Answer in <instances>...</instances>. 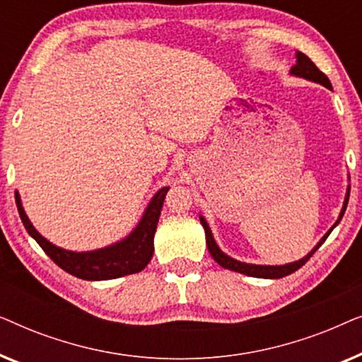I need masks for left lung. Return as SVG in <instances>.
I'll return each instance as SVG.
<instances>
[{"mask_svg": "<svg viewBox=\"0 0 362 362\" xmlns=\"http://www.w3.org/2000/svg\"><path fill=\"white\" fill-rule=\"evenodd\" d=\"M290 74H291V76H296V77H303V78H306V81L321 83V86H325L326 88H329V90H333L329 78L326 77L325 74L315 66V62L311 61L308 56H305L303 52H296V64L293 67H291ZM348 201H349V187H348V192H346V199H344L343 209H341V214L338 217V221L334 222V226L331 227L328 232H326V234L323 235V239H321L318 244H316L315 249L311 250L308 255L303 257L301 260L291 262V264H286V265H254V264H244V262L230 259L229 255H226L224 252H222L219 247H217L214 237H212V232L209 229V226H207L204 217L201 216L199 219H201L202 227H204V230H206L207 249H209L212 259H214L221 267H224V269H229V270H234V272H239V274H244V275H249V276H257V279H281V276L293 274V272L298 270L300 267H303L306 262L310 260V257L320 249L321 244H323V242L326 240V237L331 234V230H333L334 227L339 224V221L343 219L346 206H348Z\"/></svg>", "mask_w": 362, "mask_h": 362, "instance_id": "obj_1", "label": "left lung"}]
</instances>
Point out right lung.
Returning a JSON list of instances; mask_svg holds the SVG:
<instances>
[{"instance_id":"add662e5","label":"right lung","mask_w":362,"mask_h":362,"mask_svg":"<svg viewBox=\"0 0 362 362\" xmlns=\"http://www.w3.org/2000/svg\"><path fill=\"white\" fill-rule=\"evenodd\" d=\"M170 187H161L160 191L153 196V199L148 204L145 214L141 221L133 229V232L125 239L117 242L105 249H98L92 252H71L64 250L61 247L51 244L47 239L39 234L34 229L31 221L28 219L26 212L23 209L21 199H19L18 191L14 192L16 196V206L19 217H21L24 227L29 232V235L41 245V249L51 257L54 264L66 270L77 279L82 280H112L118 276L138 274L148 265L151 260L153 252V237H155L158 219H160L163 202H165L166 192Z\"/></svg>"}]
</instances>
